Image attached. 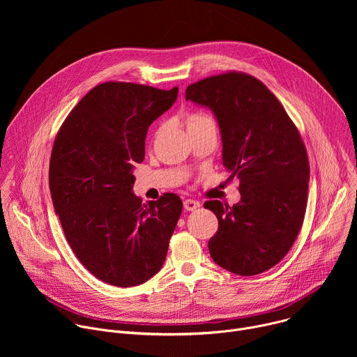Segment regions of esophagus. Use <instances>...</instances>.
I'll list each match as a JSON object with an SVG mask.
<instances>
[{
  "label": "esophagus",
  "mask_w": 357,
  "mask_h": 357,
  "mask_svg": "<svg viewBox=\"0 0 357 357\" xmlns=\"http://www.w3.org/2000/svg\"><path fill=\"white\" fill-rule=\"evenodd\" d=\"M199 206H200L199 202H196V200H193V199H186V200L183 202V208H185V211H188V212H192V211L197 209Z\"/></svg>",
  "instance_id": "34e87169"
}]
</instances>
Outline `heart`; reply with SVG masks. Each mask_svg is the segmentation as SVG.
Masks as SVG:
<instances>
[{
	"label": "heart",
	"instance_id": "heart-1",
	"mask_svg": "<svg viewBox=\"0 0 357 357\" xmlns=\"http://www.w3.org/2000/svg\"><path fill=\"white\" fill-rule=\"evenodd\" d=\"M208 119H211L209 116H206V114H203V113H192V114H189L188 117H186V127L189 128V127H193V126H196V124H199V123H202V121H205V120H208Z\"/></svg>",
	"mask_w": 357,
	"mask_h": 357
}]
</instances>
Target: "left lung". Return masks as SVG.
Returning <instances> with one entry per match:
<instances>
[{
    "label": "left lung",
    "mask_w": 357,
    "mask_h": 357,
    "mask_svg": "<svg viewBox=\"0 0 357 357\" xmlns=\"http://www.w3.org/2000/svg\"><path fill=\"white\" fill-rule=\"evenodd\" d=\"M185 97L215 113L223 165L240 179L236 205H203L219 220L211 256L237 275L264 273L287 256L307 211L310 161L301 134L267 86L243 72L202 79Z\"/></svg>",
    "instance_id": "8db88e82"
}]
</instances>
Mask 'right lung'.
<instances>
[{"label":"right lung","instance_id":"obj_1","mask_svg":"<svg viewBox=\"0 0 357 357\" xmlns=\"http://www.w3.org/2000/svg\"><path fill=\"white\" fill-rule=\"evenodd\" d=\"M178 87L106 82L63 121L49 164V188L65 237L98 280L134 287L162 267L182 200L164 193L142 203L134 164L145 157L148 127L175 103Z\"/></svg>","mask_w":357,"mask_h":357}]
</instances>
